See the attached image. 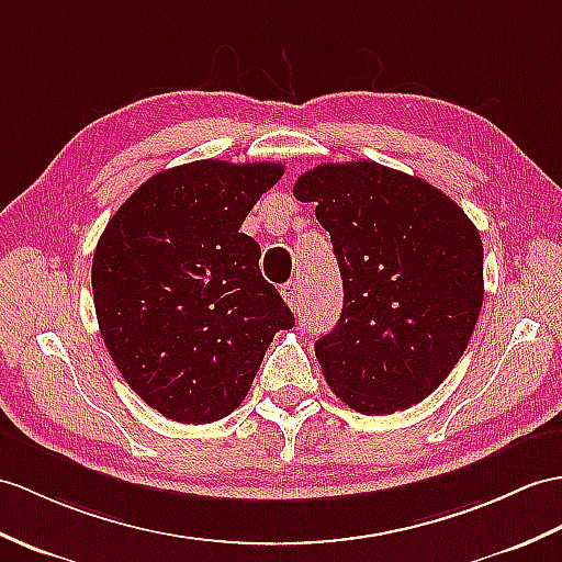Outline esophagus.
<instances>
[{
    "label": "esophagus",
    "mask_w": 562,
    "mask_h": 562,
    "mask_svg": "<svg viewBox=\"0 0 562 562\" xmlns=\"http://www.w3.org/2000/svg\"><path fill=\"white\" fill-rule=\"evenodd\" d=\"M280 294H282V299L286 302V306H290L292 311H299V308H302V302H304V290H302V282H299V280H292V282L282 284Z\"/></svg>",
    "instance_id": "1"
}]
</instances>
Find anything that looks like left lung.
<instances>
[{
  "instance_id": "1",
  "label": "left lung",
  "mask_w": 562,
  "mask_h": 562,
  "mask_svg": "<svg viewBox=\"0 0 562 562\" xmlns=\"http://www.w3.org/2000/svg\"><path fill=\"white\" fill-rule=\"evenodd\" d=\"M316 203L345 286L342 316L316 340L333 393L361 414L419 404L460 361L484 304V246L450 195L371 160L296 179Z\"/></svg>"
}]
</instances>
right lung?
<instances>
[{"mask_svg":"<svg viewBox=\"0 0 562 562\" xmlns=\"http://www.w3.org/2000/svg\"><path fill=\"white\" fill-rule=\"evenodd\" d=\"M278 162L199 160L150 177L108 222L93 256L100 335L128 387L179 424L232 414L272 335L294 316L239 232Z\"/></svg>","mask_w":562,"mask_h":562,"instance_id":"obj_1","label":"right lung"}]
</instances>
